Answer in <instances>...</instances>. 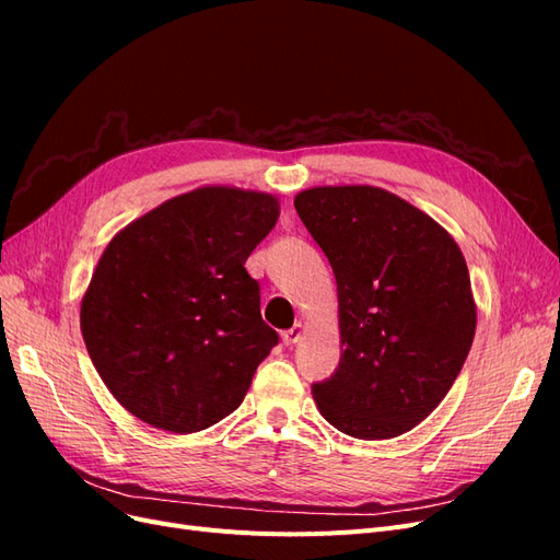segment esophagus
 Here are the masks:
<instances>
[{
  "label": "esophagus",
  "instance_id": "esophagus-1",
  "mask_svg": "<svg viewBox=\"0 0 560 560\" xmlns=\"http://www.w3.org/2000/svg\"><path fill=\"white\" fill-rule=\"evenodd\" d=\"M301 334H303V325H301V322H296V325H294L292 329H287V331L282 334V343H284V346H294V343L299 341V338H301Z\"/></svg>",
  "mask_w": 560,
  "mask_h": 560
}]
</instances>
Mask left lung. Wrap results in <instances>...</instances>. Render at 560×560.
I'll return each mask as SVG.
<instances>
[{"mask_svg":"<svg viewBox=\"0 0 560 560\" xmlns=\"http://www.w3.org/2000/svg\"><path fill=\"white\" fill-rule=\"evenodd\" d=\"M294 208L327 254L343 354L313 383L329 425L399 436L446 397L477 329L460 247L425 212L376 186H317Z\"/></svg>","mask_w":560,"mask_h":560,"instance_id":"8db88e82","label":"left lung"}]
</instances>
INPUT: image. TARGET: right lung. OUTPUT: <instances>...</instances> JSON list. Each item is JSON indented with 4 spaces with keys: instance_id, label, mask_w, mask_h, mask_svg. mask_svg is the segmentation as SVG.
I'll return each mask as SVG.
<instances>
[{
    "instance_id": "right-lung-1",
    "label": "right lung",
    "mask_w": 560,
    "mask_h": 560,
    "mask_svg": "<svg viewBox=\"0 0 560 560\" xmlns=\"http://www.w3.org/2000/svg\"><path fill=\"white\" fill-rule=\"evenodd\" d=\"M268 194L202 186L135 219L100 257L81 334L126 411L198 432L243 404L280 336L245 261L278 222Z\"/></svg>"
}]
</instances>
